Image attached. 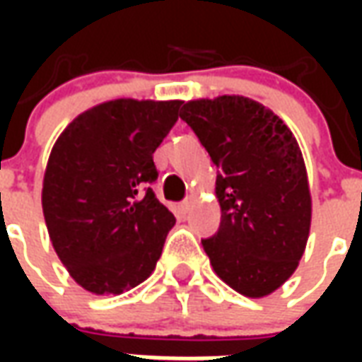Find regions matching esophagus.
<instances>
[{
    "instance_id": "34e87169",
    "label": "esophagus",
    "mask_w": 362,
    "mask_h": 362,
    "mask_svg": "<svg viewBox=\"0 0 362 362\" xmlns=\"http://www.w3.org/2000/svg\"><path fill=\"white\" fill-rule=\"evenodd\" d=\"M194 204H196V202L189 197V199H186V202H182V204L178 205V211H180L182 215H186V213H189V209L194 207Z\"/></svg>"
}]
</instances>
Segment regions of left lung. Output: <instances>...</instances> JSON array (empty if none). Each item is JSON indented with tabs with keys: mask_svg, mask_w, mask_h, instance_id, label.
I'll use <instances>...</instances> for the list:
<instances>
[{
	"mask_svg": "<svg viewBox=\"0 0 362 362\" xmlns=\"http://www.w3.org/2000/svg\"><path fill=\"white\" fill-rule=\"evenodd\" d=\"M188 124L219 168L217 235L202 240L213 272L250 298L285 283L303 258L312 197L303 153L287 124L238 95L184 103Z\"/></svg>",
	"mask_w": 362,
	"mask_h": 362,
	"instance_id": "8db88e82",
	"label": "left lung"
}]
</instances>
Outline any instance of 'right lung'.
I'll list each match as a JSON object with an SVG mask.
<instances>
[{"label": "right lung", "mask_w": 362, "mask_h": 362, "mask_svg": "<svg viewBox=\"0 0 362 362\" xmlns=\"http://www.w3.org/2000/svg\"><path fill=\"white\" fill-rule=\"evenodd\" d=\"M182 100L116 98L79 114L52 147L42 211L52 246L77 285L122 295L157 266L174 215L149 188L153 153Z\"/></svg>", "instance_id": "right-lung-1"}]
</instances>
